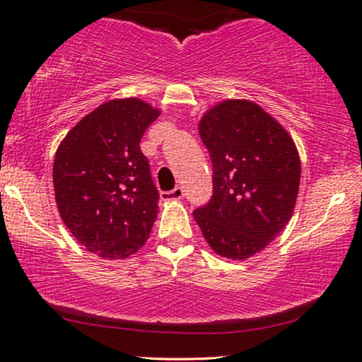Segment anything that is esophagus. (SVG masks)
<instances>
[{"mask_svg": "<svg viewBox=\"0 0 362 362\" xmlns=\"http://www.w3.org/2000/svg\"><path fill=\"white\" fill-rule=\"evenodd\" d=\"M183 197V188L182 187H175L174 190L170 192H162L160 193V198L164 202H170V200H180Z\"/></svg>", "mask_w": 362, "mask_h": 362, "instance_id": "1", "label": "esophagus"}]
</instances>
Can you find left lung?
<instances>
[{"label": "left lung", "instance_id": "8db88e82", "mask_svg": "<svg viewBox=\"0 0 362 362\" xmlns=\"http://www.w3.org/2000/svg\"><path fill=\"white\" fill-rule=\"evenodd\" d=\"M213 162V195L193 218L218 256L261 252L292 218L300 156L284 126L249 100H225L198 123Z\"/></svg>", "mask_w": 362, "mask_h": 362}]
</instances>
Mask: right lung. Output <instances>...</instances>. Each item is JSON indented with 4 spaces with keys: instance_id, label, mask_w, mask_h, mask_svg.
<instances>
[{
    "instance_id": "right-lung-1",
    "label": "right lung",
    "mask_w": 362,
    "mask_h": 362,
    "mask_svg": "<svg viewBox=\"0 0 362 362\" xmlns=\"http://www.w3.org/2000/svg\"><path fill=\"white\" fill-rule=\"evenodd\" d=\"M159 115L139 98L110 100L83 116L55 152L60 218L100 257L124 259L149 238L159 192L139 142Z\"/></svg>"
}]
</instances>
